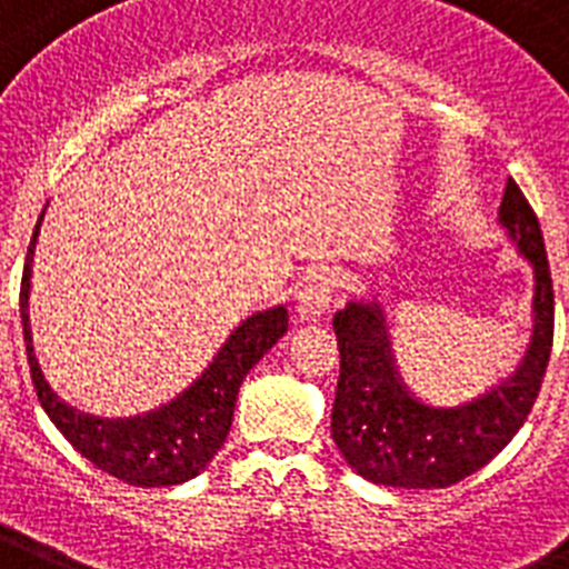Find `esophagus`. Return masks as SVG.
<instances>
[{"label": "esophagus", "instance_id": "1", "mask_svg": "<svg viewBox=\"0 0 569 569\" xmlns=\"http://www.w3.org/2000/svg\"><path fill=\"white\" fill-rule=\"evenodd\" d=\"M336 286H338L336 271H329V269L309 271V274L298 283V295H295V315H298L300 321H307V323L321 321L323 315H327L329 303H332Z\"/></svg>", "mask_w": 569, "mask_h": 569}]
</instances>
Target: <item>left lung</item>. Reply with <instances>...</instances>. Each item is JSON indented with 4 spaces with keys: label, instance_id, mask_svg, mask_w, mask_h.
Wrapping results in <instances>:
<instances>
[{
    "label": "left lung",
    "instance_id": "8db88e82",
    "mask_svg": "<svg viewBox=\"0 0 569 569\" xmlns=\"http://www.w3.org/2000/svg\"><path fill=\"white\" fill-rule=\"evenodd\" d=\"M498 226L532 269V336L512 373L462 405H433L410 388L379 298L350 300L336 315L341 352L332 439L356 475L393 489H446L483 469L527 422L550 365L552 277L538 217L512 179Z\"/></svg>",
    "mask_w": 569,
    "mask_h": 569
}]
</instances>
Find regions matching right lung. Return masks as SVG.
<instances>
[{"label": "right lung", "instance_id": "obj_1", "mask_svg": "<svg viewBox=\"0 0 569 569\" xmlns=\"http://www.w3.org/2000/svg\"><path fill=\"white\" fill-rule=\"evenodd\" d=\"M42 217L46 211L40 213L33 228L26 271H22V292H19L22 336H26L28 365H31V379L40 405L57 425V431L100 471L130 486H144V489L188 483L211 466L213 455L226 442L242 379L283 338L289 329V312L286 307H274L246 318L226 338L211 365L204 367L202 376L190 388L144 417L100 419L80 413L51 390L40 370V361L33 356L28 298H31L33 248L40 237Z\"/></svg>", "mask_w": 569, "mask_h": 569}]
</instances>
